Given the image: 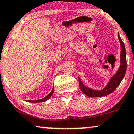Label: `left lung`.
<instances>
[{"mask_svg": "<svg viewBox=\"0 0 134 134\" xmlns=\"http://www.w3.org/2000/svg\"><path fill=\"white\" fill-rule=\"evenodd\" d=\"M119 41L120 43V48H121V52H120V66L118 69L117 72L115 73L110 80L109 81L106 86L102 90H93L90 88L85 86L81 81V79L78 77L79 85L80 89L83 92L85 95H87L90 97H100L108 95L114 92L118 86L121 83L122 79L125 75L126 70H127V58H126V51L125 48L124 43L122 41L120 34L118 33Z\"/></svg>", "mask_w": 134, "mask_h": 134, "instance_id": "8db88e82", "label": "left lung"}]
</instances>
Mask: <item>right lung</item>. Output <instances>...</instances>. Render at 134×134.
I'll list each match as a JSON object with an SVG mask.
<instances>
[{
  "label": "right lung",
  "mask_w": 134,
  "mask_h": 134,
  "mask_svg": "<svg viewBox=\"0 0 134 134\" xmlns=\"http://www.w3.org/2000/svg\"><path fill=\"white\" fill-rule=\"evenodd\" d=\"M54 93V88H53L52 90L51 91V92L48 94L47 96H46L45 97H44L42 99H39V100H28L27 102H45V101L48 100L49 98L52 96V95Z\"/></svg>",
  "instance_id": "obj_1"
}]
</instances>
